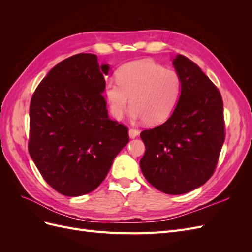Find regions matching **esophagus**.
<instances>
[{
  "mask_svg": "<svg viewBox=\"0 0 252 252\" xmlns=\"http://www.w3.org/2000/svg\"><path fill=\"white\" fill-rule=\"evenodd\" d=\"M139 133H140V131L138 130V129H135V128H130V129H129V136H130L131 139L135 138V136H138Z\"/></svg>",
  "mask_w": 252,
  "mask_h": 252,
  "instance_id": "esophagus-1",
  "label": "esophagus"
}]
</instances>
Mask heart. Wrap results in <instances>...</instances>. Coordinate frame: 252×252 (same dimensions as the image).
<instances>
[{"label":"heart","instance_id":"heart-1","mask_svg":"<svg viewBox=\"0 0 252 252\" xmlns=\"http://www.w3.org/2000/svg\"><path fill=\"white\" fill-rule=\"evenodd\" d=\"M182 93L180 74L149 60L127 63L117 71V82L105 86L112 117L123 119L131 106V117L148 125L161 124L177 107Z\"/></svg>","mask_w":252,"mask_h":252}]
</instances>
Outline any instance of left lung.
I'll use <instances>...</instances> for the list:
<instances>
[{"instance_id":"8db88e82","label":"left lung","mask_w":252,"mask_h":252,"mask_svg":"<svg viewBox=\"0 0 252 252\" xmlns=\"http://www.w3.org/2000/svg\"><path fill=\"white\" fill-rule=\"evenodd\" d=\"M173 66L182 93L171 117L141 132L144 177L167 194H182L202 186L216 170L225 141L223 100L201 68L179 55Z\"/></svg>"}]
</instances>
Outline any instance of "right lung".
Instances as JSON below:
<instances>
[{"label":"right lung","mask_w":252,"mask_h":252,"mask_svg":"<svg viewBox=\"0 0 252 252\" xmlns=\"http://www.w3.org/2000/svg\"><path fill=\"white\" fill-rule=\"evenodd\" d=\"M108 65L93 53L57 64L36 87L29 108L28 151L56 191L94 190L129 142L128 128L108 118L103 91Z\"/></svg>","instance_id":"add662e5"}]
</instances>
